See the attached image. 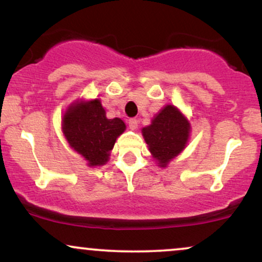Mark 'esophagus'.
<instances>
[{
	"label": "esophagus",
	"mask_w": 262,
	"mask_h": 262,
	"mask_svg": "<svg viewBox=\"0 0 262 262\" xmlns=\"http://www.w3.org/2000/svg\"><path fill=\"white\" fill-rule=\"evenodd\" d=\"M138 120L137 118H130V120L128 121V124H129V128L132 129V130H134V129L138 128Z\"/></svg>",
	"instance_id": "34e87169"
}]
</instances>
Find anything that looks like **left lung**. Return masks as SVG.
<instances>
[{
	"label": "left lung",
	"mask_w": 262,
	"mask_h": 262,
	"mask_svg": "<svg viewBox=\"0 0 262 262\" xmlns=\"http://www.w3.org/2000/svg\"><path fill=\"white\" fill-rule=\"evenodd\" d=\"M148 150L162 167H165L185 148L190 137V123L173 105L156 115L151 124L142 128Z\"/></svg>",
	"instance_id": "1"
}]
</instances>
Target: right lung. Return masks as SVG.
Returning a JSON list of instances; mask_svg holds the SVG:
<instances>
[{
    "label": "right lung",
    "mask_w": 262,
    "mask_h": 262,
    "mask_svg": "<svg viewBox=\"0 0 262 262\" xmlns=\"http://www.w3.org/2000/svg\"><path fill=\"white\" fill-rule=\"evenodd\" d=\"M61 124L70 146L83 156L89 165L106 163L116 139L125 129L120 118H106L98 99L72 105L62 117Z\"/></svg>",
    "instance_id": "1"
}]
</instances>
